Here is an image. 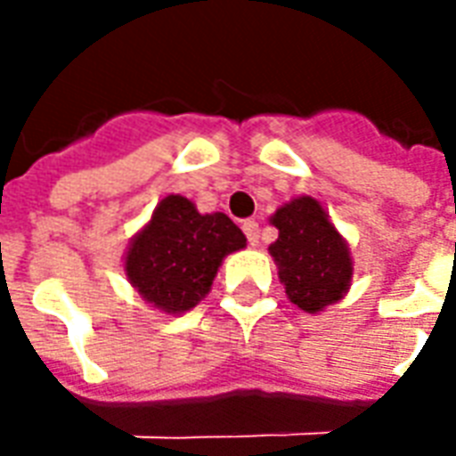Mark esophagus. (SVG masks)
Instances as JSON below:
<instances>
[{"label": "esophagus", "mask_w": 456, "mask_h": 456, "mask_svg": "<svg viewBox=\"0 0 456 456\" xmlns=\"http://www.w3.org/2000/svg\"><path fill=\"white\" fill-rule=\"evenodd\" d=\"M241 229H244V234H247L248 244H251V247H256V244H258V232H261V229H258V222L248 219V222H244V224H241Z\"/></svg>", "instance_id": "esophagus-1"}]
</instances>
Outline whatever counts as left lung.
<instances>
[{
	"label": "left lung",
	"mask_w": 456,
	"mask_h": 456,
	"mask_svg": "<svg viewBox=\"0 0 456 456\" xmlns=\"http://www.w3.org/2000/svg\"><path fill=\"white\" fill-rule=\"evenodd\" d=\"M271 222L278 239L268 248L290 303L305 313L337 303L352 281V258L320 202L297 198L278 209Z\"/></svg>",
	"instance_id": "left-lung-1"
}]
</instances>
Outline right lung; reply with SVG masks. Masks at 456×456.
Segmentation results:
<instances>
[{"label":"right lung","mask_w":456,"mask_h":456,"mask_svg":"<svg viewBox=\"0 0 456 456\" xmlns=\"http://www.w3.org/2000/svg\"><path fill=\"white\" fill-rule=\"evenodd\" d=\"M244 244L227 215H200L188 198L168 195L131 241L126 276L151 305L175 315L208 296L222 258Z\"/></svg>","instance_id":"right-lung-1"}]
</instances>
